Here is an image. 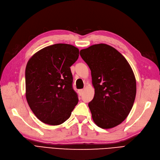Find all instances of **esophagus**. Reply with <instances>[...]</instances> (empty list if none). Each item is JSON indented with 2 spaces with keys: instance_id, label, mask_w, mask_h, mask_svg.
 I'll return each mask as SVG.
<instances>
[{
  "instance_id": "1",
  "label": "esophagus",
  "mask_w": 160,
  "mask_h": 160,
  "mask_svg": "<svg viewBox=\"0 0 160 160\" xmlns=\"http://www.w3.org/2000/svg\"><path fill=\"white\" fill-rule=\"evenodd\" d=\"M83 89H79L78 90V93H79V96H81V95L83 94Z\"/></svg>"
}]
</instances>
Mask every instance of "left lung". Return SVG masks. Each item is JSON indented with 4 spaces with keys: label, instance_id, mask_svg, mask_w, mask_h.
I'll return each instance as SVG.
<instances>
[{
    "label": "left lung",
    "instance_id": "obj_1",
    "mask_svg": "<svg viewBox=\"0 0 160 160\" xmlns=\"http://www.w3.org/2000/svg\"><path fill=\"white\" fill-rule=\"evenodd\" d=\"M92 72L95 89L89 103L94 122L102 128L118 126L126 119L136 96V80L127 60L118 50L105 44L80 51Z\"/></svg>",
    "mask_w": 160,
    "mask_h": 160
}]
</instances>
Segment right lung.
<instances>
[{"instance_id": "obj_1", "label": "right lung", "mask_w": 160, "mask_h": 160, "mask_svg": "<svg viewBox=\"0 0 160 160\" xmlns=\"http://www.w3.org/2000/svg\"><path fill=\"white\" fill-rule=\"evenodd\" d=\"M79 54V49L72 45L56 44L38 51L29 60L25 96L30 108L42 122L63 123L78 103L70 67Z\"/></svg>"}]
</instances>
